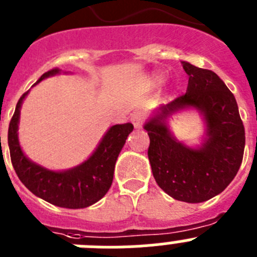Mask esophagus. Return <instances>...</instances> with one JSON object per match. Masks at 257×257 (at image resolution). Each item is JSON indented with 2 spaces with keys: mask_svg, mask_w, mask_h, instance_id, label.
<instances>
[{
  "mask_svg": "<svg viewBox=\"0 0 257 257\" xmlns=\"http://www.w3.org/2000/svg\"><path fill=\"white\" fill-rule=\"evenodd\" d=\"M144 119H145V115L144 113L142 112H136L131 115V123L134 124L135 128H140V127L143 126V123H144Z\"/></svg>",
  "mask_w": 257,
  "mask_h": 257,
  "instance_id": "34e87169",
  "label": "esophagus"
}]
</instances>
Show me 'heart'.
<instances>
[{
  "mask_svg": "<svg viewBox=\"0 0 257 257\" xmlns=\"http://www.w3.org/2000/svg\"><path fill=\"white\" fill-rule=\"evenodd\" d=\"M152 82L156 83V85H160V83L163 82V77L161 76V74H154V76L152 77Z\"/></svg>",
  "mask_w": 257,
  "mask_h": 257,
  "instance_id": "1",
  "label": "heart"
}]
</instances>
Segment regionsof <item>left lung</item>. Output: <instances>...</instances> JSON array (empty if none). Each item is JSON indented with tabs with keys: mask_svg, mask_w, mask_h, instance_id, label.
<instances>
[{
	"mask_svg": "<svg viewBox=\"0 0 257 257\" xmlns=\"http://www.w3.org/2000/svg\"><path fill=\"white\" fill-rule=\"evenodd\" d=\"M189 76L185 95L161 105L145 122L148 158L161 189L174 199L201 203L217 196L237 175L244 151V127L234 95L212 70L181 61ZM194 108L205 123L199 146L174 138L168 127L174 114Z\"/></svg>",
	"mask_w": 257,
	"mask_h": 257,
	"instance_id": "left-lung-1",
	"label": "left lung"
}]
</instances>
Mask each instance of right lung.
Here are the masks:
<instances>
[{
	"instance_id": "1",
	"label": "right lung",
	"mask_w": 257,
	"mask_h": 257,
	"mask_svg": "<svg viewBox=\"0 0 257 257\" xmlns=\"http://www.w3.org/2000/svg\"><path fill=\"white\" fill-rule=\"evenodd\" d=\"M60 73L69 72H61L58 68L49 70L40 77L35 86L45 78ZM28 92L23 94L18 101L8 134L11 163L18 178L35 196L58 207L85 208L100 201L112 185L115 161L127 136L134 130L133 123L109 127L87 160L72 169L54 171L29 160L20 147L18 134L20 109Z\"/></svg>"
}]
</instances>
